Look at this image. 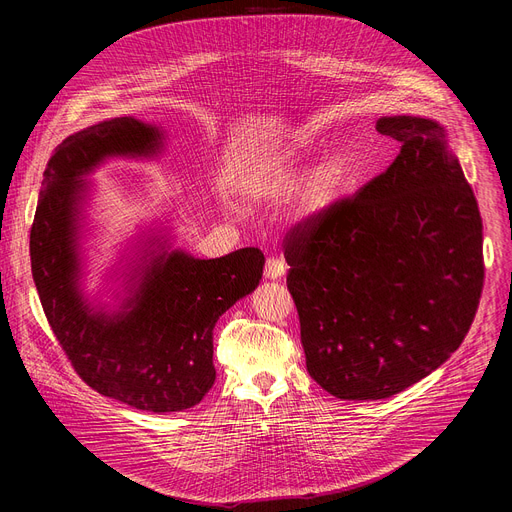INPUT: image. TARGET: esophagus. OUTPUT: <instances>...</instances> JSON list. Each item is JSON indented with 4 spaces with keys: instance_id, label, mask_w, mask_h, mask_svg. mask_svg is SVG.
Instances as JSON below:
<instances>
[{
    "instance_id": "1",
    "label": "esophagus",
    "mask_w": 512,
    "mask_h": 512,
    "mask_svg": "<svg viewBox=\"0 0 512 512\" xmlns=\"http://www.w3.org/2000/svg\"><path fill=\"white\" fill-rule=\"evenodd\" d=\"M285 273V263L277 257H269L265 263V277L267 279H279Z\"/></svg>"
}]
</instances>
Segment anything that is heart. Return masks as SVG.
I'll return each instance as SVG.
<instances>
[{
  "mask_svg": "<svg viewBox=\"0 0 512 512\" xmlns=\"http://www.w3.org/2000/svg\"><path fill=\"white\" fill-rule=\"evenodd\" d=\"M314 148L306 141H287L261 150L241 174V194L253 202H279L289 198V218L298 225H312L338 202L346 164L328 156L308 168Z\"/></svg>",
  "mask_w": 512,
  "mask_h": 512,
  "instance_id": "1",
  "label": "heart"
}]
</instances>
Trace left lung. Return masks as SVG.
I'll return each mask as SVG.
<instances>
[{"label": "left lung", "instance_id": "1", "mask_svg": "<svg viewBox=\"0 0 512 512\" xmlns=\"http://www.w3.org/2000/svg\"><path fill=\"white\" fill-rule=\"evenodd\" d=\"M395 162L285 239L310 377L346 401L387 399L458 350L482 281V218L446 127L385 115Z\"/></svg>", "mask_w": 512, "mask_h": 512}]
</instances>
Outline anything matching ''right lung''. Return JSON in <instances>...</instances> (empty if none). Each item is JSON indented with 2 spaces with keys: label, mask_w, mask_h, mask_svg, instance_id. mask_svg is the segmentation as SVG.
I'll list each match as a JSON object with an SVG mask.
<instances>
[{
  "label": "right lung",
  "mask_w": 512,
  "mask_h": 512,
  "mask_svg": "<svg viewBox=\"0 0 512 512\" xmlns=\"http://www.w3.org/2000/svg\"><path fill=\"white\" fill-rule=\"evenodd\" d=\"M164 141L162 127L135 117L68 135L44 172L30 231L38 296L72 367L97 393L152 413L190 409L210 391L214 324L259 285L265 265L255 247L198 259L176 249L168 229H148L109 273L119 281L111 291L115 304L89 298L83 285L87 208L95 194L89 178L113 158L156 160Z\"/></svg>",
  "instance_id": "obj_1"
}]
</instances>
